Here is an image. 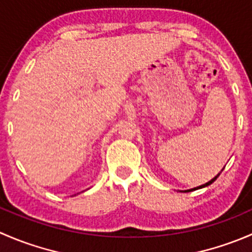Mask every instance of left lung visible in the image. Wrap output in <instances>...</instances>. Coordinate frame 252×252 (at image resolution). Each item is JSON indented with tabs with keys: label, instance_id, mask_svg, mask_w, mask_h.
Returning a JSON list of instances; mask_svg holds the SVG:
<instances>
[{
	"label": "left lung",
	"instance_id": "8db88e82",
	"mask_svg": "<svg viewBox=\"0 0 252 252\" xmlns=\"http://www.w3.org/2000/svg\"><path fill=\"white\" fill-rule=\"evenodd\" d=\"M217 178H218V175H217V177H215V178H213V179H212V180H210V182H208V183H206V184H204V185H200V187H197V188H195V189H191V190H196V189H201V188H205V187H207V185H210V184H212V183H213V182H215V180H216V179H217ZM191 190H188V191H191ZM185 192H187V191H185Z\"/></svg>",
	"mask_w": 252,
	"mask_h": 252
}]
</instances>
